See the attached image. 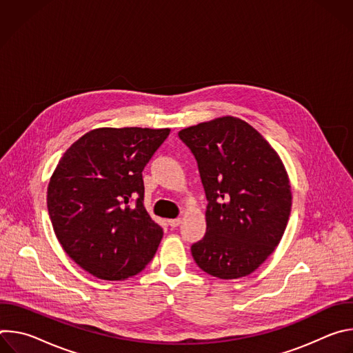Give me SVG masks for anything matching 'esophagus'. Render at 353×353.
<instances>
[{"label": "esophagus", "instance_id": "obj_1", "mask_svg": "<svg viewBox=\"0 0 353 353\" xmlns=\"http://www.w3.org/2000/svg\"><path fill=\"white\" fill-rule=\"evenodd\" d=\"M180 223H181V218H176V219H170V221H169V225H170L172 228H177Z\"/></svg>", "mask_w": 353, "mask_h": 353}]
</instances>
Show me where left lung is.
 <instances>
[{"label": "left lung", "mask_w": 353, "mask_h": 353, "mask_svg": "<svg viewBox=\"0 0 353 353\" xmlns=\"http://www.w3.org/2000/svg\"><path fill=\"white\" fill-rule=\"evenodd\" d=\"M207 195V233L191 245L196 265L221 279L254 272L279 244L292 207L286 170L263 135L236 117L179 132Z\"/></svg>", "instance_id": "obj_1"}]
</instances>
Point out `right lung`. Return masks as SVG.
Here are the masks:
<instances>
[{"instance_id":"obj_1","label":"right lung","mask_w":353,"mask_h":353,"mask_svg":"<svg viewBox=\"0 0 353 353\" xmlns=\"http://www.w3.org/2000/svg\"><path fill=\"white\" fill-rule=\"evenodd\" d=\"M170 130L97 128L74 142L47 188L65 253L90 275L121 281L154 259L163 229L143 207L142 170Z\"/></svg>"}]
</instances>
